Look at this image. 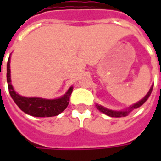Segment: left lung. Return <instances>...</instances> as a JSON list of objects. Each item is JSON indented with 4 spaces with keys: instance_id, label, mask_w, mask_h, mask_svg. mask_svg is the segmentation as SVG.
<instances>
[{
    "instance_id": "obj_1",
    "label": "left lung",
    "mask_w": 161,
    "mask_h": 161,
    "mask_svg": "<svg viewBox=\"0 0 161 161\" xmlns=\"http://www.w3.org/2000/svg\"><path fill=\"white\" fill-rule=\"evenodd\" d=\"M153 87V85H152V87L150 88V90H149V91L147 92V94L146 95L145 97L142 98L141 101H139L138 103H136L135 104H133L132 106H130L129 108H127L124 111H115V110H111V109L104 108V107H103V106H101V105L99 104H96V107H97V108L98 110H100V111L103 112V114L108 115V116H110V117H122V116H126V115H128L130 112L133 111L134 109L139 108V107H141V106L147 100V98L149 97V96L152 93Z\"/></svg>"
}]
</instances>
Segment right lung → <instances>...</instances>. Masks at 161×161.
<instances>
[{
    "label": "right lung",
    "instance_id": "add662e5",
    "mask_svg": "<svg viewBox=\"0 0 161 161\" xmlns=\"http://www.w3.org/2000/svg\"><path fill=\"white\" fill-rule=\"evenodd\" d=\"M7 82L8 84L9 94L16 104L27 115L36 117H51L59 115L67 108L70 97L73 91L71 86L63 97L57 99H44L40 97H25L14 91L10 77V57L7 64Z\"/></svg>",
    "mask_w": 161,
    "mask_h": 161
}]
</instances>
